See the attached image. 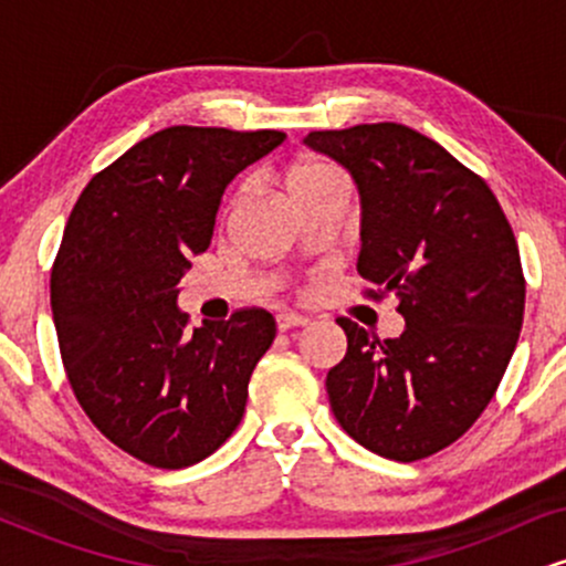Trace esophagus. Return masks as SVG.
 Instances as JSON below:
<instances>
[{
    "instance_id": "1",
    "label": "esophagus",
    "mask_w": 566,
    "mask_h": 566,
    "mask_svg": "<svg viewBox=\"0 0 566 566\" xmlns=\"http://www.w3.org/2000/svg\"><path fill=\"white\" fill-rule=\"evenodd\" d=\"M303 324H308V319L301 314H292V311H282V314H276L279 333H287V329H292V327H303Z\"/></svg>"
}]
</instances>
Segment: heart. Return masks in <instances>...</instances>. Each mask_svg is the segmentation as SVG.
Wrapping results in <instances>:
<instances>
[{
    "mask_svg": "<svg viewBox=\"0 0 566 566\" xmlns=\"http://www.w3.org/2000/svg\"><path fill=\"white\" fill-rule=\"evenodd\" d=\"M287 188L292 199L303 201L316 193L329 191V188H348L346 175L337 170L335 165L322 159H305L292 165L287 170Z\"/></svg>",
    "mask_w": 566,
    "mask_h": 566,
    "instance_id": "obj_1",
    "label": "heart"
}]
</instances>
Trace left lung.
I'll list each match as a JSON object with an SVG mask.
<instances>
[{"label":"left lung","mask_w":566,"mask_h":566,"mask_svg":"<svg viewBox=\"0 0 566 566\" xmlns=\"http://www.w3.org/2000/svg\"><path fill=\"white\" fill-rule=\"evenodd\" d=\"M356 180L359 274L399 297V337L340 316L348 350L327 396L350 439L412 463L444 450L495 396L524 319L522 258L490 186L418 129L378 122L305 138Z\"/></svg>","instance_id":"left-lung-1"}]
</instances>
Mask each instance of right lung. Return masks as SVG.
<instances>
[{
  "label": "right lung",
  "mask_w": 566,
  "mask_h": 566,
  "mask_svg": "<svg viewBox=\"0 0 566 566\" xmlns=\"http://www.w3.org/2000/svg\"><path fill=\"white\" fill-rule=\"evenodd\" d=\"M284 138L159 129L97 172L71 210L50 276L61 359L93 426L140 463H199L242 420L274 316L239 308L188 327L178 284L210 247L226 186Z\"/></svg>",
  "instance_id": "obj_1"
}]
</instances>
